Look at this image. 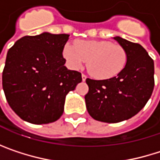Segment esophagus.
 Masks as SVG:
<instances>
[{
  "label": "esophagus",
  "mask_w": 160,
  "mask_h": 160,
  "mask_svg": "<svg viewBox=\"0 0 160 160\" xmlns=\"http://www.w3.org/2000/svg\"><path fill=\"white\" fill-rule=\"evenodd\" d=\"M81 78H82V80H83V81H85L86 79H87V76H86V75H84V74H82V75H81Z\"/></svg>",
  "instance_id": "esophagus-1"
}]
</instances>
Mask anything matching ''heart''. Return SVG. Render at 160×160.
I'll return each instance as SVG.
<instances>
[{"mask_svg":"<svg viewBox=\"0 0 160 160\" xmlns=\"http://www.w3.org/2000/svg\"><path fill=\"white\" fill-rule=\"evenodd\" d=\"M63 56L73 69H79L87 60L88 72L99 80L118 76L126 67L128 55L119 44L108 41H77L66 44Z\"/></svg>","mask_w":160,"mask_h":160,"instance_id":"b5f03b06","label":"heart"}]
</instances>
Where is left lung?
Listing matches in <instances>:
<instances>
[{"label": "left lung", "mask_w": 160, "mask_h": 160, "mask_svg": "<svg viewBox=\"0 0 160 160\" xmlns=\"http://www.w3.org/2000/svg\"><path fill=\"white\" fill-rule=\"evenodd\" d=\"M126 50L124 69L108 80L87 79L86 108L95 120L117 123L135 116L147 103L154 90V61L145 49L120 37L114 38Z\"/></svg>", "instance_id": "obj_1"}]
</instances>
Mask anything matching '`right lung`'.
Instances as JSON below:
<instances>
[{
	"label": "right lung",
	"mask_w": 160,
	"mask_h": 160,
	"mask_svg": "<svg viewBox=\"0 0 160 160\" xmlns=\"http://www.w3.org/2000/svg\"><path fill=\"white\" fill-rule=\"evenodd\" d=\"M68 34L25 36L9 49L2 71L6 100L18 117L33 124L57 120L66 95L81 82V73L65 67Z\"/></svg>",
	"instance_id": "add662e5"
}]
</instances>
